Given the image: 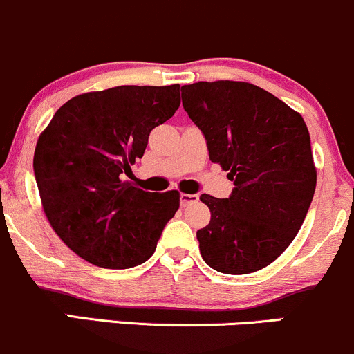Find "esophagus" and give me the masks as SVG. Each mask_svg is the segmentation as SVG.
<instances>
[{
    "label": "esophagus",
    "mask_w": 354,
    "mask_h": 354,
    "mask_svg": "<svg viewBox=\"0 0 354 354\" xmlns=\"http://www.w3.org/2000/svg\"><path fill=\"white\" fill-rule=\"evenodd\" d=\"M180 201H181V207H188V205H192V203H195V201H198V195H188V193H181Z\"/></svg>",
    "instance_id": "1"
}]
</instances>
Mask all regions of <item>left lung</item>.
I'll list each match as a JSON object with an SVG mask.
<instances>
[{"mask_svg": "<svg viewBox=\"0 0 354 354\" xmlns=\"http://www.w3.org/2000/svg\"><path fill=\"white\" fill-rule=\"evenodd\" d=\"M183 107L207 139L209 161L228 171V198L201 195L212 218L196 232L212 269L242 275L274 262L302 227L316 166L304 119L254 84L235 80L181 87Z\"/></svg>", "mask_w": 354, "mask_h": 354, "instance_id": "8db88e82", "label": "left lung"}]
</instances>
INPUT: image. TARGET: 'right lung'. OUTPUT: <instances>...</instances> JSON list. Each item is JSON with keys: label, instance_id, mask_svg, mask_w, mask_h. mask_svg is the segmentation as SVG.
<instances>
[{"label": "right lung", "instance_id": "1", "mask_svg": "<svg viewBox=\"0 0 354 354\" xmlns=\"http://www.w3.org/2000/svg\"><path fill=\"white\" fill-rule=\"evenodd\" d=\"M180 102L178 84L87 92L65 102L40 134L33 169L41 207L79 257L104 269H129L154 254L180 208V193L145 192L122 174Z\"/></svg>", "mask_w": 354, "mask_h": 354}]
</instances>
